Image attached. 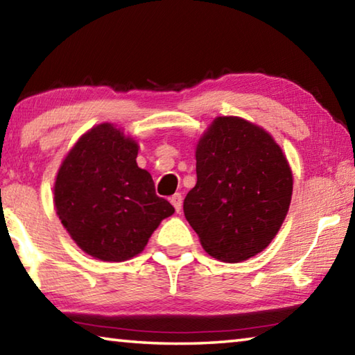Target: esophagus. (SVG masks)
Listing matches in <instances>:
<instances>
[{
    "instance_id": "obj_1",
    "label": "esophagus",
    "mask_w": 355,
    "mask_h": 355,
    "mask_svg": "<svg viewBox=\"0 0 355 355\" xmlns=\"http://www.w3.org/2000/svg\"><path fill=\"white\" fill-rule=\"evenodd\" d=\"M171 203L173 205V208H175V211L180 213V211H182V207H183V196L180 194V192H175V194L171 197Z\"/></svg>"
}]
</instances>
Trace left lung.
I'll list each match as a JSON object with an SVG mask.
<instances>
[{
    "instance_id": "1",
    "label": "left lung",
    "mask_w": 355,
    "mask_h": 355,
    "mask_svg": "<svg viewBox=\"0 0 355 355\" xmlns=\"http://www.w3.org/2000/svg\"><path fill=\"white\" fill-rule=\"evenodd\" d=\"M197 183L184 218L213 258L238 263L266 249L286 218L293 172L266 130L236 116L216 117L196 147Z\"/></svg>"
}]
</instances>
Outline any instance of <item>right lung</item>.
Listing matches in <instances>:
<instances>
[{
	"label": "right lung",
	"instance_id": "right-lung-1",
	"mask_svg": "<svg viewBox=\"0 0 355 355\" xmlns=\"http://www.w3.org/2000/svg\"><path fill=\"white\" fill-rule=\"evenodd\" d=\"M137 150L135 137L105 122L86 131L59 166L56 213L78 248L97 260L141 254L161 220L175 211L137 166Z\"/></svg>",
	"mask_w": 355,
	"mask_h": 355
}]
</instances>
